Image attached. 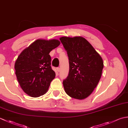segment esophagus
I'll return each instance as SVG.
<instances>
[{
	"mask_svg": "<svg viewBox=\"0 0 128 128\" xmlns=\"http://www.w3.org/2000/svg\"><path fill=\"white\" fill-rule=\"evenodd\" d=\"M56 70H57V72H59L60 70V69L59 68H56Z\"/></svg>",
	"mask_w": 128,
	"mask_h": 128,
	"instance_id": "esophagus-1",
	"label": "esophagus"
}]
</instances>
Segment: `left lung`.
Returning a JSON list of instances; mask_svg holds the SVG:
<instances>
[{"instance_id":"8db88e82","label":"left lung","mask_w":128,"mask_h":128,"mask_svg":"<svg viewBox=\"0 0 128 128\" xmlns=\"http://www.w3.org/2000/svg\"><path fill=\"white\" fill-rule=\"evenodd\" d=\"M59 39L69 60V75L62 82L64 90L74 98L85 99L99 82L104 66L103 59L85 38L62 37Z\"/></svg>"}]
</instances>
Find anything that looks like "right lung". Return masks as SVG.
Returning <instances> with one entry per match:
<instances>
[{"label":"right lung","instance_id":"add662e5","mask_svg":"<svg viewBox=\"0 0 128 128\" xmlns=\"http://www.w3.org/2000/svg\"><path fill=\"white\" fill-rule=\"evenodd\" d=\"M60 44L56 39H38L24 50L16 60L14 68L22 90L32 97L46 94L56 73L50 66V53Z\"/></svg>","mask_w":128,"mask_h":128}]
</instances>
